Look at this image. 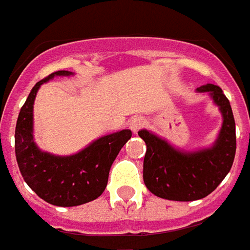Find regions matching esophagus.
<instances>
[{"mask_svg": "<svg viewBox=\"0 0 250 250\" xmlns=\"http://www.w3.org/2000/svg\"><path fill=\"white\" fill-rule=\"evenodd\" d=\"M145 125V120L143 117H133L130 122H129V128L132 129L133 133H137L140 129L144 128Z\"/></svg>", "mask_w": 250, "mask_h": 250, "instance_id": "esophagus-1", "label": "esophagus"}]
</instances>
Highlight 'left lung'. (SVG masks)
Listing matches in <instances>:
<instances>
[{"instance_id": "obj_1", "label": "left lung", "mask_w": 250, "mask_h": 250, "mask_svg": "<svg viewBox=\"0 0 250 250\" xmlns=\"http://www.w3.org/2000/svg\"><path fill=\"white\" fill-rule=\"evenodd\" d=\"M196 93L208 94L218 106L222 126L207 148L185 150L146 129L139 136L146 144L143 178L146 188L168 201H198L211 194L229 173L235 155V122L229 100L222 88L207 83Z\"/></svg>"}]
</instances>
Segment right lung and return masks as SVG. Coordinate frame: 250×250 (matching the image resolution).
Segmentation results:
<instances>
[{
  "label": "right lung",
  "instance_id": "add662e5",
  "mask_svg": "<svg viewBox=\"0 0 250 250\" xmlns=\"http://www.w3.org/2000/svg\"><path fill=\"white\" fill-rule=\"evenodd\" d=\"M71 71H56L37 82L22 105L16 124L15 149L25 183L51 205L62 207L87 203L105 191L113 162L132 132L122 129L94 140L74 155L60 156L42 150L33 137V105L43 83L55 77H71Z\"/></svg>",
  "mask_w": 250,
  "mask_h": 250
}]
</instances>
